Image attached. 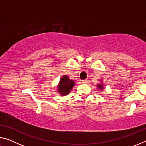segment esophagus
I'll use <instances>...</instances> for the list:
<instances>
[{"label": "esophagus", "mask_w": 146, "mask_h": 146, "mask_svg": "<svg viewBox=\"0 0 146 146\" xmlns=\"http://www.w3.org/2000/svg\"><path fill=\"white\" fill-rule=\"evenodd\" d=\"M82 82L83 83H87V82H88V79H85V80H82Z\"/></svg>", "instance_id": "esophagus-1"}]
</instances>
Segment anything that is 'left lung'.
I'll use <instances>...</instances> for the list:
<instances>
[{
	"label": "left lung",
	"mask_w": 146,
	"mask_h": 146,
	"mask_svg": "<svg viewBox=\"0 0 146 146\" xmlns=\"http://www.w3.org/2000/svg\"><path fill=\"white\" fill-rule=\"evenodd\" d=\"M98 88H100V89H102V84H98Z\"/></svg>",
	"instance_id": "obj_1"
}]
</instances>
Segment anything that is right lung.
<instances>
[{"mask_svg":"<svg viewBox=\"0 0 146 146\" xmlns=\"http://www.w3.org/2000/svg\"><path fill=\"white\" fill-rule=\"evenodd\" d=\"M75 85V82L73 80L69 79L68 76L64 75L60 79V82L58 86V92L62 95H68L70 93L73 86Z\"/></svg>","mask_w":146,"mask_h":146,"instance_id":"1","label":"right lung"}]
</instances>
